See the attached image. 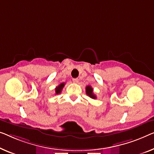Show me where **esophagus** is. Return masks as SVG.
<instances>
[{"mask_svg": "<svg viewBox=\"0 0 154 154\" xmlns=\"http://www.w3.org/2000/svg\"><path fill=\"white\" fill-rule=\"evenodd\" d=\"M72 82L75 84H77L78 82H79V79H78L77 78H74V79H72Z\"/></svg>", "mask_w": 154, "mask_h": 154, "instance_id": "34e87169", "label": "esophagus"}]
</instances>
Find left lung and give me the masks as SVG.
Instances as JSON below:
<instances>
[{"label": "left lung", "mask_w": 154, "mask_h": 154, "mask_svg": "<svg viewBox=\"0 0 154 154\" xmlns=\"http://www.w3.org/2000/svg\"><path fill=\"white\" fill-rule=\"evenodd\" d=\"M86 95H88L92 99H96L97 98L96 95L93 93V88L91 86H87L86 87Z\"/></svg>", "instance_id": "1"}]
</instances>
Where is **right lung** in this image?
I'll return each instance as SVG.
<instances>
[{
  "label": "right lung",
  "mask_w": 154,
  "mask_h": 154,
  "mask_svg": "<svg viewBox=\"0 0 154 154\" xmlns=\"http://www.w3.org/2000/svg\"><path fill=\"white\" fill-rule=\"evenodd\" d=\"M64 86H65V83H61L58 86L56 87V88H55V93H56V95L61 93V91H62Z\"/></svg>",
  "instance_id": "obj_1"
}]
</instances>
